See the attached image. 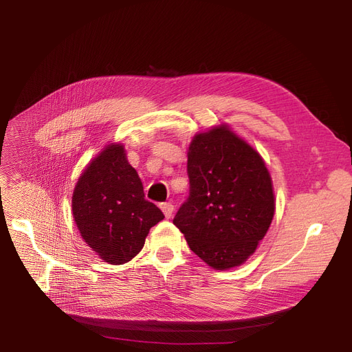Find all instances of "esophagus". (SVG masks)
I'll return each mask as SVG.
<instances>
[{
  "instance_id": "esophagus-1",
  "label": "esophagus",
  "mask_w": 352,
  "mask_h": 352,
  "mask_svg": "<svg viewBox=\"0 0 352 352\" xmlns=\"http://www.w3.org/2000/svg\"><path fill=\"white\" fill-rule=\"evenodd\" d=\"M160 207H162V210H163V212H164V216H166L167 219H170V217H172V216H173V211H175V207H173V204H172V202H163V204H162V206H160Z\"/></svg>"
}]
</instances>
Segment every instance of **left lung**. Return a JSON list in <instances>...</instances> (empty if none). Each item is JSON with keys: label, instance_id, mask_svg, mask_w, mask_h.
<instances>
[{"label": "left lung", "instance_id": "8db88e82", "mask_svg": "<svg viewBox=\"0 0 352 352\" xmlns=\"http://www.w3.org/2000/svg\"><path fill=\"white\" fill-rule=\"evenodd\" d=\"M189 197L173 225L198 257L228 270L247 261L274 216L272 177L260 154L228 126L194 136Z\"/></svg>", "mask_w": 352, "mask_h": 352}]
</instances>
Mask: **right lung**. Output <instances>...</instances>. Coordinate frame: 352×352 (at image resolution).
Wrapping results in <instances>:
<instances>
[{
    "mask_svg": "<svg viewBox=\"0 0 352 352\" xmlns=\"http://www.w3.org/2000/svg\"><path fill=\"white\" fill-rule=\"evenodd\" d=\"M73 219L92 251L110 264L131 261L164 214L146 201L123 145L111 144L83 170L72 197Z\"/></svg>",
    "mask_w": 352,
    "mask_h": 352,
    "instance_id": "1",
    "label": "right lung"
}]
</instances>
